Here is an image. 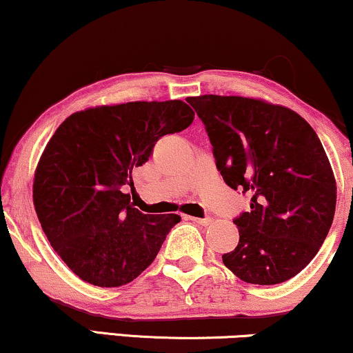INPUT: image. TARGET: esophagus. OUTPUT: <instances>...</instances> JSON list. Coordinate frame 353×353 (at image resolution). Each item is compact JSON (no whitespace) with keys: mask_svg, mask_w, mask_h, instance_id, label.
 <instances>
[{"mask_svg":"<svg viewBox=\"0 0 353 353\" xmlns=\"http://www.w3.org/2000/svg\"><path fill=\"white\" fill-rule=\"evenodd\" d=\"M191 221H194L197 225H202V226H209L212 223V219L210 216H205V219H199V216H188Z\"/></svg>","mask_w":353,"mask_h":353,"instance_id":"esophagus-1","label":"esophagus"}]
</instances>
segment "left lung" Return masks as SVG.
<instances>
[{"label":"left lung","mask_w":353,"mask_h":353,"mask_svg":"<svg viewBox=\"0 0 353 353\" xmlns=\"http://www.w3.org/2000/svg\"><path fill=\"white\" fill-rule=\"evenodd\" d=\"M209 134L226 185L250 196L233 223L234 250L223 263L250 284L296 276L320 250L336 210V178L305 119L279 104L244 96L188 98Z\"/></svg>","instance_id":"8db88e82"}]
</instances>
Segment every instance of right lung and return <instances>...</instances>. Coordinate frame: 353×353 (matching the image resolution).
I'll list each match as a JSON object with an SVG mask.
<instances>
[{
	"instance_id": "right-lung-1",
	"label": "right lung",
	"mask_w": 353,
	"mask_h": 353,
	"mask_svg": "<svg viewBox=\"0 0 353 353\" xmlns=\"http://www.w3.org/2000/svg\"><path fill=\"white\" fill-rule=\"evenodd\" d=\"M194 112L180 99L96 105L59 125L33 178V205L52 249L83 281L119 288L154 262L176 214H141L123 185L163 134Z\"/></svg>"
}]
</instances>
